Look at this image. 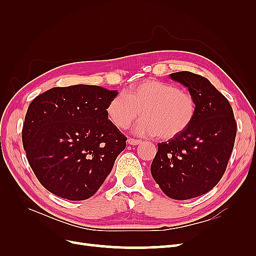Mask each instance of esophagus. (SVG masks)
<instances>
[{"mask_svg": "<svg viewBox=\"0 0 256 256\" xmlns=\"http://www.w3.org/2000/svg\"><path fill=\"white\" fill-rule=\"evenodd\" d=\"M127 142H128V144H130V145H138V144L141 143L140 140H136V138H128Z\"/></svg>", "mask_w": 256, "mask_h": 256, "instance_id": "obj_1", "label": "esophagus"}]
</instances>
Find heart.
<instances>
[{
	"label": "heart",
	"instance_id": "obj_1",
	"mask_svg": "<svg viewBox=\"0 0 256 256\" xmlns=\"http://www.w3.org/2000/svg\"><path fill=\"white\" fill-rule=\"evenodd\" d=\"M142 111L143 118L134 132L138 136L172 138L187 129L196 112L194 98L173 84L157 80L138 82L115 95L106 113L115 127L127 129Z\"/></svg>",
	"mask_w": 256,
	"mask_h": 256
}]
</instances>
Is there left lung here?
I'll use <instances>...</instances> for the list:
<instances>
[{"mask_svg": "<svg viewBox=\"0 0 256 256\" xmlns=\"http://www.w3.org/2000/svg\"><path fill=\"white\" fill-rule=\"evenodd\" d=\"M170 76L188 88L196 112L187 129L158 144L150 173L166 196L189 200L205 194L220 182L233 150L237 125L228 99L208 79L190 72Z\"/></svg>", "mask_w": 256, "mask_h": 256, "instance_id": "1", "label": "left lung"}]
</instances>
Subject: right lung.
I'll list each match as a JSON object with an SVG mask.
<instances>
[{
	"instance_id": "add662e5",
	"label": "right lung",
	"mask_w": 256,
	"mask_h": 256,
	"mask_svg": "<svg viewBox=\"0 0 256 256\" xmlns=\"http://www.w3.org/2000/svg\"><path fill=\"white\" fill-rule=\"evenodd\" d=\"M118 94L78 84L53 88L28 106L23 148L38 180L53 194L70 200L90 198L111 173L127 140L106 113Z\"/></svg>"
}]
</instances>
